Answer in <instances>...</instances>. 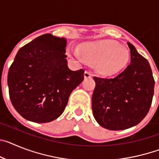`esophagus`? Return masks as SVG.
<instances>
[{"label": "esophagus", "mask_w": 159, "mask_h": 159, "mask_svg": "<svg viewBox=\"0 0 159 159\" xmlns=\"http://www.w3.org/2000/svg\"><path fill=\"white\" fill-rule=\"evenodd\" d=\"M92 74L90 71H86L85 72H84V78L85 79H88V78H92Z\"/></svg>", "instance_id": "esophagus-1"}]
</instances>
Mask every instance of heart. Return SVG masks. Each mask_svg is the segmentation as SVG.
Returning a JSON list of instances; mask_svg holds the SVG:
<instances>
[{
	"mask_svg": "<svg viewBox=\"0 0 159 159\" xmlns=\"http://www.w3.org/2000/svg\"><path fill=\"white\" fill-rule=\"evenodd\" d=\"M71 55L78 60L95 64V68L100 74L112 75L127 66L129 52L125 46L113 40H102L81 44L80 50L73 48Z\"/></svg>",
	"mask_w": 159,
	"mask_h": 159,
	"instance_id": "obj_1",
	"label": "heart"
}]
</instances>
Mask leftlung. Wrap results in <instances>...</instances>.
Listing matches in <instances>:
<instances>
[{
    "mask_svg": "<svg viewBox=\"0 0 159 159\" xmlns=\"http://www.w3.org/2000/svg\"><path fill=\"white\" fill-rule=\"evenodd\" d=\"M130 64L115 78L94 76L93 116L101 127L111 130L128 129L139 124L148 113L154 95V80L151 66L127 43Z\"/></svg>",
    "mask_w": 159,
    "mask_h": 159,
    "instance_id": "obj_1",
    "label": "left lung"
}]
</instances>
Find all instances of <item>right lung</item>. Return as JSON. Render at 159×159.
Instances as JSON below:
<instances>
[{
  "mask_svg": "<svg viewBox=\"0 0 159 159\" xmlns=\"http://www.w3.org/2000/svg\"><path fill=\"white\" fill-rule=\"evenodd\" d=\"M65 38L50 33L20 48L8 73L12 106L25 119L49 123L64 112L71 92L84 80V70L71 71Z\"/></svg>",
  "mask_w": 159,
  "mask_h": 159,
  "instance_id": "add662e5",
  "label": "right lung"
}]
</instances>
